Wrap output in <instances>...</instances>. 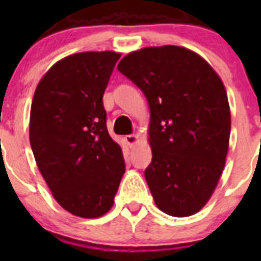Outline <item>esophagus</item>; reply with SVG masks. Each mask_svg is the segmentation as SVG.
I'll list each match as a JSON object with an SVG mask.
<instances>
[{"label":"esophagus","instance_id":"1","mask_svg":"<svg viewBox=\"0 0 261 261\" xmlns=\"http://www.w3.org/2000/svg\"><path fill=\"white\" fill-rule=\"evenodd\" d=\"M124 138H125V142H126V144H128L130 147L135 146V145L137 144V141H138V137H137V136H136V135H126Z\"/></svg>","mask_w":261,"mask_h":261}]
</instances>
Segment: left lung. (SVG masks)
Returning a JSON list of instances; mask_svg holds the SVG:
<instances>
[{
  "label": "left lung",
  "mask_w": 261,
  "mask_h": 261,
  "mask_svg": "<svg viewBox=\"0 0 261 261\" xmlns=\"http://www.w3.org/2000/svg\"><path fill=\"white\" fill-rule=\"evenodd\" d=\"M120 73L150 107L151 163L145 170L155 205L188 217L211 199L225 167L231 117L225 86L197 53L176 45L126 55Z\"/></svg>",
  "instance_id": "obj_1"
}]
</instances>
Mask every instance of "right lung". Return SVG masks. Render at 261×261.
I'll list each match as a JSON object with an SVG mask.
<instances>
[{
    "instance_id": "obj_1",
    "label": "right lung",
    "mask_w": 261,
    "mask_h": 261,
    "mask_svg": "<svg viewBox=\"0 0 261 261\" xmlns=\"http://www.w3.org/2000/svg\"><path fill=\"white\" fill-rule=\"evenodd\" d=\"M119 59L112 50L70 55L45 73L32 99L30 144L39 171L62 208L82 218L112 208L125 172L103 107Z\"/></svg>"
}]
</instances>
